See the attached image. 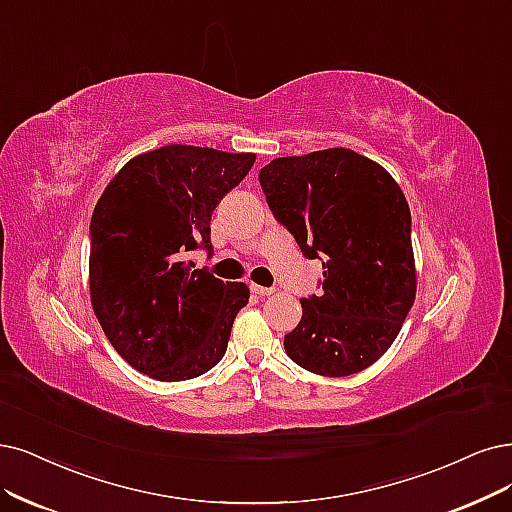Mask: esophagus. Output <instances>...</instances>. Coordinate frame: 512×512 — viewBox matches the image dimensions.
<instances>
[{
	"label": "esophagus",
	"instance_id": "esophagus-1",
	"mask_svg": "<svg viewBox=\"0 0 512 512\" xmlns=\"http://www.w3.org/2000/svg\"><path fill=\"white\" fill-rule=\"evenodd\" d=\"M251 291L257 295V297H268L274 293L272 287H261V285H251Z\"/></svg>",
	"mask_w": 512,
	"mask_h": 512
}]
</instances>
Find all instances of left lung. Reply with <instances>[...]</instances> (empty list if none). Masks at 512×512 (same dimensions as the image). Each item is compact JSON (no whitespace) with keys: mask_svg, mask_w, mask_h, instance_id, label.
I'll use <instances>...</instances> for the list:
<instances>
[{"mask_svg":"<svg viewBox=\"0 0 512 512\" xmlns=\"http://www.w3.org/2000/svg\"><path fill=\"white\" fill-rule=\"evenodd\" d=\"M259 183L304 257L323 261V291L301 297L304 314L285 335L289 358L327 377L367 369L392 346L415 301L401 187L344 147L276 158L259 170Z\"/></svg>","mask_w":512,"mask_h":512,"instance_id":"8db88e82","label":"left lung"}]
</instances>
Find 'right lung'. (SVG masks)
Here are the masks:
<instances>
[{"mask_svg":"<svg viewBox=\"0 0 512 512\" xmlns=\"http://www.w3.org/2000/svg\"><path fill=\"white\" fill-rule=\"evenodd\" d=\"M255 154L166 145L132 158L90 219L92 310L116 352L160 382L192 380L227 350L249 287L198 270L213 255L211 217Z\"/></svg>","mask_w":512,"mask_h":512,"instance_id":"right-lung-1","label":"right lung"}]
</instances>
